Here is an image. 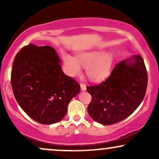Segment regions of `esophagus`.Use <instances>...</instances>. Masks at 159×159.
<instances>
[{"mask_svg":"<svg viewBox=\"0 0 159 159\" xmlns=\"http://www.w3.org/2000/svg\"><path fill=\"white\" fill-rule=\"evenodd\" d=\"M81 90H83V91H84L85 90H86V88H87V86H86L84 84H83V83H81Z\"/></svg>","mask_w":159,"mask_h":159,"instance_id":"esophagus-1","label":"esophagus"}]
</instances>
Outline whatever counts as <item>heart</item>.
Wrapping results in <instances>:
<instances>
[{"mask_svg":"<svg viewBox=\"0 0 159 159\" xmlns=\"http://www.w3.org/2000/svg\"><path fill=\"white\" fill-rule=\"evenodd\" d=\"M67 72L70 75H76L81 72V65L87 68V75L92 81H100L105 78L110 72L114 61V54L106 52L102 54L99 50L81 53L77 59L69 54H63Z\"/></svg>","mask_w":159,"mask_h":159,"instance_id":"obj_1","label":"heart"}]
</instances>
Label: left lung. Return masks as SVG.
<instances>
[{
  "instance_id": "1",
  "label": "left lung",
  "mask_w": 159,
  "mask_h": 159,
  "mask_svg": "<svg viewBox=\"0 0 159 159\" xmlns=\"http://www.w3.org/2000/svg\"><path fill=\"white\" fill-rule=\"evenodd\" d=\"M147 83V71L141 56L119 62L105 81L87 87L92 96L87 107L89 114L102 125L125 120L143 101Z\"/></svg>"
}]
</instances>
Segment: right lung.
<instances>
[{
	"label": "right lung",
	"instance_id": "1",
	"mask_svg": "<svg viewBox=\"0 0 159 159\" xmlns=\"http://www.w3.org/2000/svg\"><path fill=\"white\" fill-rule=\"evenodd\" d=\"M52 47L29 44L18 52L11 72V85L20 107L33 120L53 124L65 116L72 98L80 92L75 80L63 73Z\"/></svg>",
	"mask_w": 159,
	"mask_h": 159
}]
</instances>
